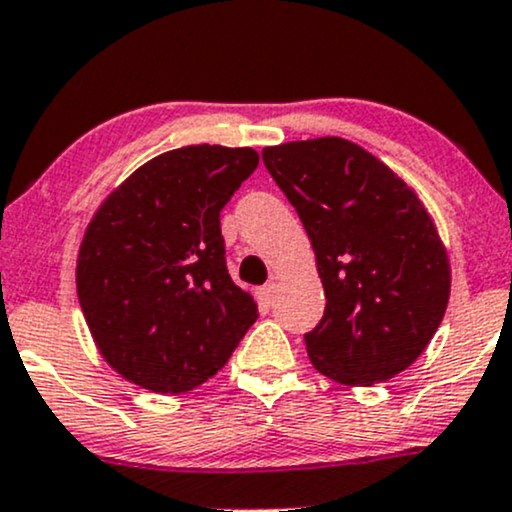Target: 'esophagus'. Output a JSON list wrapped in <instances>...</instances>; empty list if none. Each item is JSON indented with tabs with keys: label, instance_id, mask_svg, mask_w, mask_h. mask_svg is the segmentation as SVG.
Masks as SVG:
<instances>
[{
	"label": "esophagus",
	"instance_id": "obj_1",
	"mask_svg": "<svg viewBox=\"0 0 512 512\" xmlns=\"http://www.w3.org/2000/svg\"><path fill=\"white\" fill-rule=\"evenodd\" d=\"M275 292H278V285H275V282H268V285H263L261 290H258V302L263 306H270L275 299Z\"/></svg>",
	"mask_w": 512,
	"mask_h": 512
}]
</instances>
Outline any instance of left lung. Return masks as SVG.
Here are the masks:
<instances>
[{
  "label": "left lung",
  "instance_id": "obj_1",
  "mask_svg": "<svg viewBox=\"0 0 512 512\" xmlns=\"http://www.w3.org/2000/svg\"><path fill=\"white\" fill-rule=\"evenodd\" d=\"M261 155L309 234L326 292L323 318L304 335L311 364L345 386L405 371L434 338L450 297L446 246L424 203L345 138Z\"/></svg>",
  "mask_w": 512,
  "mask_h": 512
}]
</instances>
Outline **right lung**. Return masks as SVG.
Wrapping results in <instances>:
<instances>
[{
  "label": "right lung",
  "mask_w": 512,
  "mask_h": 512,
  "mask_svg": "<svg viewBox=\"0 0 512 512\" xmlns=\"http://www.w3.org/2000/svg\"><path fill=\"white\" fill-rule=\"evenodd\" d=\"M258 167L254 148L162 153L114 189L83 234L76 290L95 345L153 393L215 376L258 318L227 273L220 210Z\"/></svg>",
  "instance_id": "1"
}]
</instances>
